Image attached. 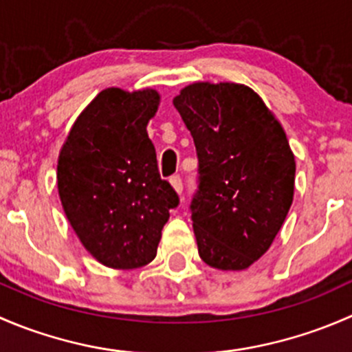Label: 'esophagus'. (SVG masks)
I'll list each match as a JSON object with an SVG mask.
<instances>
[{"instance_id": "34e87169", "label": "esophagus", "mask_w": 352, "mask_h": 352, "mask_svg": "<svg viewBox=\"0 0 352 352\" xmlns=\"http://www.w3.org/2000/svg\"><path fill=\"white\" fill-rule=\"evenodd\" d=\"M170 184H172V187L175 189L177 194H182V179H180V175H173L170 177Z\"/></svg>"}]
</instances>
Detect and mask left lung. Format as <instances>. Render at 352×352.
Masks as SVG:
<instances>
[{
    "label": "left lung",
    "instance_id": "1",
    "mask_svg": "<svg viewBox=\"0 0 352 352\" xmlns=\"http://www.w3.org/2000/svg\"><path fill=\"white\" fill-rule=\"evenodd\" d=\"M173 105L199 158L190 204L199 257L219 271L248 269L269 250L293 202L296 163L285 129L240 83L197 81Z\"/></svg>",
    "mask_w": 352,
    "mask_h": 352
}]
</instances>
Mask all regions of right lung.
<instances>
[{
  "mask_svg": "<svg viewBox=\"0 0 352 352\" xmlns=\"http://www.w3.org/2000/svg\"><path fill=\"white\" fill-rule=\"evenodd\" d=\"M158 105L153 88H105L78 116L59 151L58 192L67 221L107 267L150 264L179 204L148 138Z\"/></svg>",
  "mask_w": 352,
  "mask_h": 352,
  "instance_id": "right-lung-1",
  "label": "right lung"
}]
</instances>
